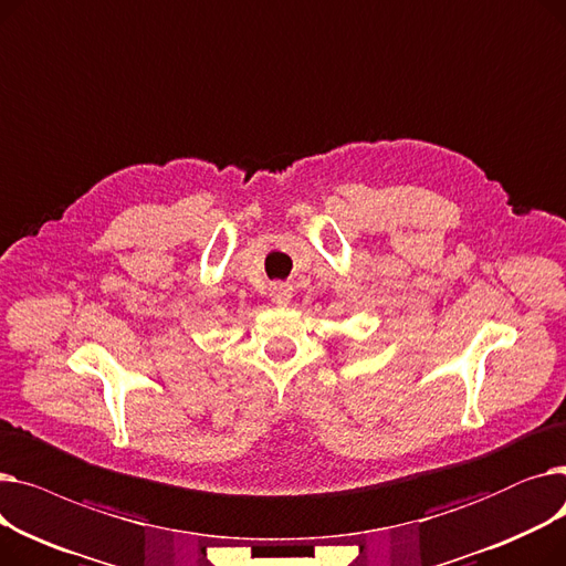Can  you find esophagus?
I'll return each mask as SVG.
<instances>
[{"label": "esophagus", "mask_w": 566, "mask_h": 566, "mask_svg": "<svg viewBox=\"0 0 566 566\" xmlns=\"http://www.w3.org/2000/svg\"><path fill=\"white\" fill-rule=\"evenodd\" d=\"M271 298L277 305H286L293 298V289L289 284H273L271 289Z\"/></svg>", "instance_id": "esophagus-1"}]
</instances>
